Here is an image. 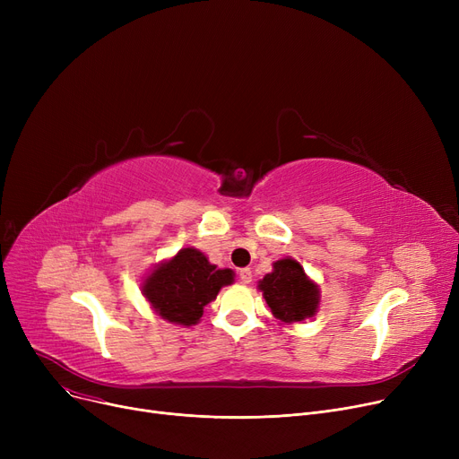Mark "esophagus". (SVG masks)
<instances>
[{
    "label": "esophagus",
    "mask_w": 459,
    "mask_h": 459,
    "mask_svg": "<svg viewBox=\"0 0 459 459\" xmlns=\"http://www.w3.org/2000/svg\"><path fill=\"white\" fill-rule=\"evenodd\" d=\"M238 277H239V281H242L244 284H249V282H251V279H253V273H251V270H249V268H242V270H239Z\"/></svg>",
    "instance_id": "34e87169"
}]
</instances>
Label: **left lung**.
<instances>
[{
    "label": "left lung",
    "mask_w": 459,
    "mask_h": 459,
    "mask_svg": "<svg viewBox=\"0 0 459 459\" xmlns=\"http://www.w3.org/2000/svg\"><path fill=\"white\" fill-rule=\"evenodd\" d=\"M272 315L286 324L310 318L318 307V288L310 282L299 264L282 258L273 264V272L260 281Z\"/></svg>",
    "instance_id": "obj_1"
}]
</instances>
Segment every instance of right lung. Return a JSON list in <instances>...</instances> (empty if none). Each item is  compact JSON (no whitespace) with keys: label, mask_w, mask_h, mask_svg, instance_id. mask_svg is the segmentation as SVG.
I'll use <instances>...</instances> for the list:
<instances>
[{"label":"right lung","mask_w":459,"mask_h":459,"mask_svg":"<svg viewBox=\"0 0 459 459\" xmlns=\"http://www.w3.org/2000/svg\"><path fill=\"white\" fill-rule=\"evenodd\" d=\"M232 281V270H217L201 251L187 247L149 275L143 294L163 320L193 325L221 286Z\"/></svg>","instance_id":"obj_1"}]
</instances>
